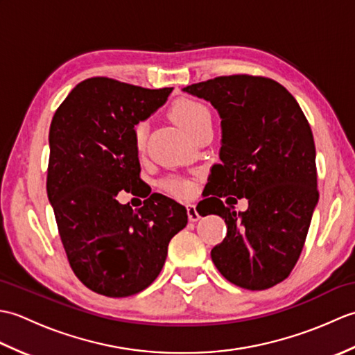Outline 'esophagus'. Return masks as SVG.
I'll use <instances>...</instances> for the list:
<instances>
[{"mask_svg":"<svg viewBox=\"0 0 355 355\" xmlns=\"http://www.w3.org/2000/svg\"><path fill=\"white\" fill-rule=\"evenodd\" d=\"M186 210H187V218H189V221L197 223L200 220V214L197 212V207H195V205H187Z\"/></svg>","mask_w":355,"mask_h":355,"instance_id":"34e87169","label":"esophagus"}]
</instances>
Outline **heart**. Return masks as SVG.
Wrapping results in <instances>:
<instances>
[{
	"label": "heart",
	"mask_w": 355,
	"mask_h": 355,
	"mask_svg": "<svg viewBox=\"0 0 355 355\" xmlns=\"http://www.w3.org/2000/svg\"><path fill=\"white\" fill-rule=\"evenodd\" d=\"M205 114H209V110L202 103L192 99H182L173 107V117H175L178 125L184 128L186 131H189ZM146 135L148 123L145 120H140V122L134 125L132 130L135 148L143 149L146 141ZM163 189L171 195H175V197H186V195L192 192V184L186 182V180H168V182L163 183Z\"/></svg>",
	"instance_id": "obj_1"
}]
</instances>
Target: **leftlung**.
I'll use <instances>...</instances> for the list:
<instances>
[{"mask_svg": "<svg viewBox=\"0 0 355 355\" xmlns=\"http://www.w3.org/2000/svg\"><path fill=\"white\" fill-rule=\"evenodd\" d=\"M183 92L209 101L221 117V163L212 166L209 198L200 202V215H220L227 225L210 252L215 267L241 288H271L296 266L319 201L310 123L288 89L270 78L232 74ZM227 194L247 198L246 212L224 207Z\"/></svg>", "mask_w": 355, "mask_h": 355, "instance_id": "8db88e82", "label": "left lung"}]
</instances>
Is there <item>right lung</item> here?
<instances>
[{
	"instance_id": "obj_1",
	"label": "right lung",
	"mask_w": 355,
	"mask_h": 355,
	"mask_svg": "<svg viewBox=\"0 0 355 355\" xmlns=\"http://www.w3.org/2000/svg\"><path fill=\"white\" fill-rule=\"evenodd\" d=\"M172 88L149 89L110 78L80 82L53 116L47 195L70 267L87 288L126 297L155 281L187 210L153 193L132 210L116 200L140 187L132 130L168 99Z\"/></svg>"
}]
</instances>
